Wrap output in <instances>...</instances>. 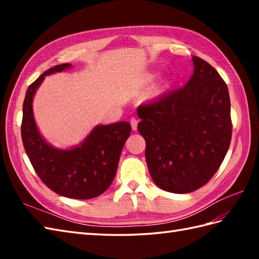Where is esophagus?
I'll return each mask as SVG.
<instances>
[{
    "label": "esophagus",
    "instance_id": "34e87169",
    "mask_svg": "<svg viewBox=\"0 0 259 259\" xmlns=\"http://www.w3.org/2000/svg\"><path fill=\"white\" fill-rule=\"evenodd\" d=\"M130 123H131V128L136 131L137 128H138V120H137L136 118H133L130 120Z\"/></svg>",
    "mask_w": 259,
    "mask_h": 259
}]
</instances>
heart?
<instances>
[{
    "mask_svg": "<svg viewBox=\"0 0 259 259\" xmlns=\"http://www.w3.org/2000/svg\"><path fill=\"white\" fill-rule=\"evenodd\" d=\"M156 76H157V73H151V74H148L147 75V80L148 81H151V80H153V79H155L156 78Z\"/></svg>",
    "mask_w": 259,
    "mask_h": 259,
    "instance_id": "1",
    "label": "heart"
}]
</instances>
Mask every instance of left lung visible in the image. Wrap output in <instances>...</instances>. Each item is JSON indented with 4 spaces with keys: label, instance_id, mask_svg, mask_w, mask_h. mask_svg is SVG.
<instances>
[{
    "label": "left lung",
    "instance_id": "8db88e82",
    "mask_svg": "<svg viewBox=\"0 0 259 259\" xmlns=\"http://www.w3.org/2000/svg\"><path fill=\"white\" fill-rule=\"evenodd\" d=\"M192 63L187 84L137 110L151 178L174 194H188L207 184L232 140L227 84L202 59L192 57Z\"/></svg>",
    "mask_w": 259,
    "mask_h": 259
}]
</instances>
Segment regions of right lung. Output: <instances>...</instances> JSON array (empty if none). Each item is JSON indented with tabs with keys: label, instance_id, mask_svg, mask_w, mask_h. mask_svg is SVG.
I'll return each mask as SVG.
<instances>
[{
	"label": "right lung",
	"instance_id": "right-lung-1",
	"mask_svg": "<svg viewBox=\"0 0 259 259\" xmlns=\"http://www.w3.org/2000/svg\"><path fill=\"white\" fill-rule=\"evenodd\" d=\"M70 68L72 64L56 65L27 88L21 126L22 141L35 172L49 188L72 199H91L103 194L112 184L131 125L126 121L98 124L79 146L69 149H59L46 141L35 123L33 98L47 75Z\"/></svg>",
	"mask_w": 259,
	"mask_h": 259
}]
</instances>
